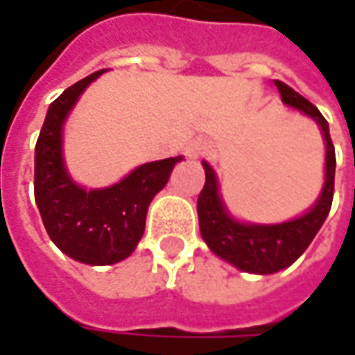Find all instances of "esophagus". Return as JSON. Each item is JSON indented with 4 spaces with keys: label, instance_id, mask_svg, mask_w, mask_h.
<instances>
[{
    "label": "esophagus",
    "instance_id": "1",
    "mask_svg": "<svg viewBox=\"0 0 355 355\" xmlns=\"http://www.w3.org/2000/svg\"><path fill=\"white\" fill-rule=\"evenodd\" d=\"M205 152H207V142H203V140H191L185 146V156L189 157V159H198Z\"/></svg>",
    "mask_w": 355,
    "mask_h": 355
}]
</instances>
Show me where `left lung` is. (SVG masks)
Masks as SVG:
<instances>
[{"label":"left lung","instance_id":"left-lung-1","mask_svg":"<svg viewBox=\"0 0 355 355\" xmlns=\"http://www.w3.org/2000/svg\"><path fill=\"white\" fill-rule=\"evenodd\" d=\"M279 89L282 103L298 110L308 118H312L322 132L326 142V166H324V185L316 203L302 213L284 223L275 225H261V223H243L235 219L223 203L219 193L217 173L207 162L203 164L205 170V185L198 198L199 231L201 237L207 243L219 259H223L243 272L252 275H272L282 268L291 266L306 251L312 239L324 225L334 198V173H336V152L330 128L326 118L314 104L300 96L282 80H275Z\"/></svg>","mask_w":355,"mask_h":355}]
</instances>
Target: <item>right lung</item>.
<instances>
[{"label": "right lung", "instance_id": "add662e5", "mask_svg": "<svg viewBox=\"0 0 355 355\" xmlns=\"http://www.w3.org/2000/svg\"><path fill=\"white\" fill-rule=\"evenodd\" d=\"M96 71L51 103L35 146V201L51 241L85 265H114L138 247L152 199L184 156L138 166L118 184L85 189L69 175L62 157V126Z\"/></svg>", "mask_w": 355, "mask_h": 355}]
</instances>
